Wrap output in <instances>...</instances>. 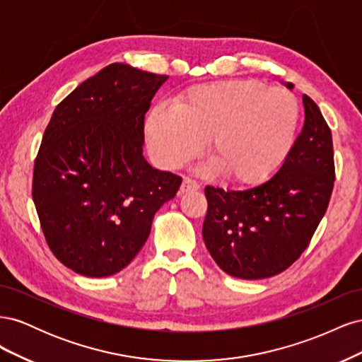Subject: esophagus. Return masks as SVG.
<instances>
[{
  "instance_id": "esophagus-1",
  "label": "esophagus",
  "mask_w": 362,
  "mask_h": 362,
  "mask_svg": "<svg viewBox=\"0 0 362 362\" xmlns=\"http://www.w3.org/2000/svg\"><path fill=\"white\" fill-rule=\"evenodd\" d=\"M199 189H201V185L198 181H194L192 178H184L180 190H181V193H189V192H196Z\"/></svg>"
}]
</instances>
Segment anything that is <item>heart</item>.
<instances>
[{"mask_svg":"<svg viewBox=\"0 0 362 362\" xmlns=\"http://www.w3.org/2000/svg\"><path fill=\"white\" fill-rule=\"evenodd\" d=\"M299 119V103L290 92L254 80H229L190 87L175 108L156 105L145 133L151 154L163 168L182 166L208 139L213 161L202 172H222L238 187H255L290 158Z\"/></svg>","mask_w":362,"mask_h":362,"instance_id":"1","label":"heart"}]
</instances>
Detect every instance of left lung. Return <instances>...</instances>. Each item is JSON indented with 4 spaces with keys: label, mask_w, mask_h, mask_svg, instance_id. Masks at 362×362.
<instances>
[{
    "label": "left lung",
    "mask_w": 362,
    "mask_h": 362,
    "mask_svg": "<svg viewBox=\"0 0 362 362\" xmlns=\"http://www.w3.org/2000/svg\"><path fill=\"white\" fill-rule=\"evenodd\" d=\"M293 89V84H286ZM305 122L291 156L269 181L245 190L205 187V246L228 275L262 279L288 269L310 245L335 181L332 134L320 108L302 96Z\"/></svg>",
    "instance_id": "1"
}]
</instances>
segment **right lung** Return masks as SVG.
Listing matches in <instances>:
<instances>
[{
	"mask_svg": "<svg viewBox=\"0 0 362 362\" xmlns=\"http://www.w3.org/2000/svg\"><path fill=\"white\" fill-rule=\"evenodd\" d=\"M169 76L112 63L56 107L33 173V201L56 258L105 278L144 247L160 206L181 177L144 157V120Z\"/></svg>",
	"mask_w": 362,
	"mask_h": 362,
	"instance_id": "right-lung-1",
	"label": "right lung"
}]
</instances>
